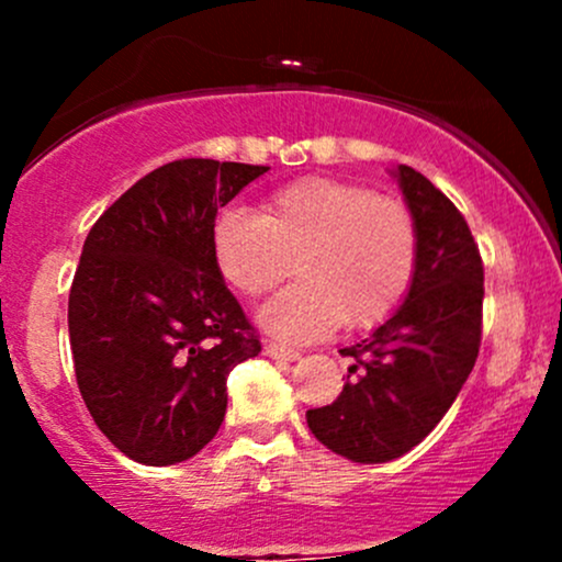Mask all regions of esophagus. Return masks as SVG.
Listing matches in <instances>:
<instances>
[{
	"instance_id": "34e87169",
	"label": "esophagus",
	"mask_w": 562,
	"mask_h": 562,
	"mask_svg": "<svg viewBox=\"0 0 562 562\" xmlns=\"http://www.w3.org/2000/svg\"><path fill=\"white\" fill-rule=\"evenodd\" d=\"M263 353L272 359H285V362H295V359H301V351H295V348H288L282 344H274V340L263 344Z\"/></svg>"
}]
</instances>
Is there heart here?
<instances>
[{
    "instance_id": "b5f03b06",
    "label": "heart",
    "mask_w": 562,
    "mask_h": 562,
    "mask_svg": "<svg viewBox=\"0 0 562 562\" xmlns=\"http://www.w3.org/2000/svg\"><path fill=\"white\" fill-rule=\"evenodd\" d=\"M301 282L277 293L259 322L282 340H314L340 322L372 327L396 312L417 267V227L406 205L370 187L306 177L263 200L261 214L229 205L211 222L218 274L245 299H259L295 256Z\"/></svg>"
}]
</instances>
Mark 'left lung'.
<instances>
[{"label":"left lung","mask_w":562,"mask_h":562,"mask_svg":"<svg viewBox=\"0 0 562 562\" xmlns=\"http://www.w3.org/2000/svg\"><path fill=\"white\" fill-rule=\"evenodd\" d=\"M417 227V267L406 299L351 357L333 404L306 412L308 430L346 460L402 457L441 423L481 346L483 261L465 216L412 166L391 171Z\"/></svg>","instance_id":"left-lung-1"}]
</instances>
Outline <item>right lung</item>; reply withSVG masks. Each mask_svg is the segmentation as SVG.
<instances>
[{
    "label": "right lung",
    "mask_w": 562,
    "mask_h": 562,
    "mask_svg": "<svg viewBox=\"0 0 562 562\" xmlns=\"http://www.w3.org/2000/svg\"><path fill=\"white\" fill-rule=\"evenodd\" d=\"M269 166L184 158L132 184L89 229L68 295L76 383L142 465L195 457L227 412L232 367L259 357L211 256V222Z\"/></svg>",
    "instance_id": "add662e5"
}]
</instances>
